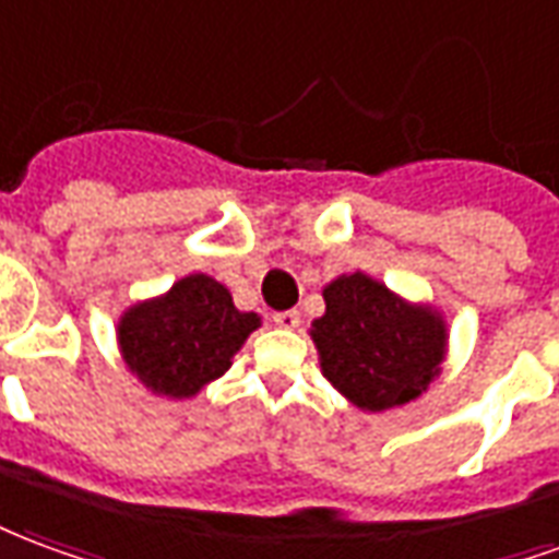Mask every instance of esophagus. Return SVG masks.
Segmentation results:
<instances>
[{"mask_svg": "<svg viewBox=\"0 0 559 559\" xmlns=\"http://www.w3.org/2000/svg\"><path fill=\"white\" fill-rule=\"evenodd\" d=\"M274 324H280V328L292 330L300 324V312L297 309H283V312H274Z\"/></svg>", "mask_w": 559, "mask_h": 559, "instance_id": "34e87169", "label": "esophagus"}]
</instances>
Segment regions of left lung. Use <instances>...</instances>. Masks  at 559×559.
Segmentation results:
<instances>
[{
	"label": "left lung",
	"mask_w": 559,
	"mask_h": 559,
	"mask_svg": "<svg viewBox=\"0 0 559 559\" xmlns=\"http://www.w3.org/2000/svg\"><path fill=\"white\" fill-rule=\"evenodd\" d=\"M328 312L312 324L330 384L364 411H386L417 399L443 360V324L431 309L390 295L366 274L324 288Z\"/></svg>",
	"instance_id": "obj_1"
}]
</instances>
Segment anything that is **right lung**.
Here are the masks:
<instances>
[{
	"instance_id": "obj_1",
	"label": "right lung",
	"mask_w": 559,
	"mask_h": 559,
	"mask_svg": "<svg viewBox=\"0 0 559 559\" xmlns=\"http://www.w3.org/2000/svg\"><path fill=\"white\" fill-rule=\"evenodd\" d=\"M255 328L259 316L240 312L229 288L193 274L160 300L130 309L118 324V340L142 384L160 396L181 399L226 372Z\"/></svg>"
}]
</instances>
